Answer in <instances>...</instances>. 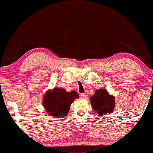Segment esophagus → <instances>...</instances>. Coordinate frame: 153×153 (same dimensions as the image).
<instances>
[{
    "label": "esophagus",
    "mask_w": 153,
    "mask_h": 153,
    "mask_svg": "<svg viewBox=\"0 0 153 153\" xmlns=\"http://www.w3.org/2000/svg\"><path fill=\"white\" fill-rule=\"evenodd\" d=\"M80 98L81 99H85L86 98V95L84 94H80Z\"/></svg>",
    "instance_id": "34e87169"
}]
</instances>
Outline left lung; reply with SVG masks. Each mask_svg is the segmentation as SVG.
I'll list each match as a JSON object with an SVG mask.
<instances>
[{
    "label": "left lung",
    "mask_w": 153,
    "mask_h": 153,
    "mask_svg": "<svg viewBox=\"0 0 153 153\" xmlns=\"http://www.w3.org/2000/svg\"><path fill=\"white\" fill-rule=\"evenodd\" d=\"M90 102L92 108L99 115L113 111L115 104L114 97L109 95L105 89L97 90L95 94L90 98Z\"/></svg>",
    "instance_id": "1"
}]
</instances>
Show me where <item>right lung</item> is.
I'll list each match as a JSON object with an SVG mask.
<instances>
[{
    "instance_id": "1",
    "label": "right lung",
    "mask_w": 153,
    "mask_h": 153,
    "mask_svg": "<svg viewBox=\"0 0 153 153\" xmlns=\"http://www.w3.org/2000/svg\"><path fill=\"white\" fill-rule=\"evenodd\" d=\"M79 97L76 92H68L63 88H55L48 91L43 98V105L48 113L52 117H64L68 114L71 103Z\"/></svg>"
}]
</instances>
